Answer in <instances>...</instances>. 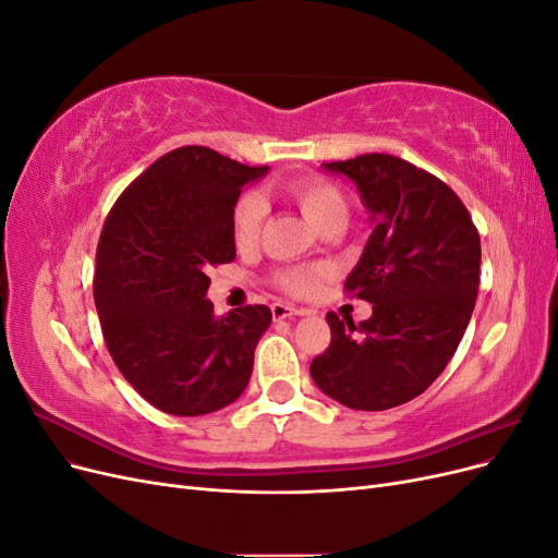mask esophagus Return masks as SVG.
I'll use <instances>...</instances> for the list:
<instances>
[{
    "label": "esophagus",
    "mask_w": 558,
    "mask_h": 558,
    "mask_svg": "<svg viewBox=\"0 0 558 558\" xmlns=\"http://www.w3.org/2000/svg\"><path fill=\"white\" fill-rule=\"evenodd\" d=\"M302 314H307V310L289 305V302H275V305H272V318L275 320L291 318V316H302Z\"/></svg>",
    "instance_id": "1"
}]
</instances>
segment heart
I'll use <instances>...</instances> for the list:
<instances>
[{
	"label": "heart",
	"mask_w": 558,
	"mask_h": 558,
	"mask_svg": "<svg viewBox=\"0 0 558 558\" xmlns=\"http://www.w3.org/2000/svg\"><path fill=\"white\" fill-rule=\"evenodd\" d=\"M281 193L295 202L298 209L305 214L307 221L320 230L328 223L342 221L347 223L349 202L337 185L324 177L302 174L281 183ZM265 221V202L256 193H244L232 207V240L238 248L256 246L260 238V228ZM326 275V267L320 265H289L275 272V283L281 291L291 295H310L320 277Z\"/></svg>",
	"instance_id": "b5f03b06"
}]
</instances>
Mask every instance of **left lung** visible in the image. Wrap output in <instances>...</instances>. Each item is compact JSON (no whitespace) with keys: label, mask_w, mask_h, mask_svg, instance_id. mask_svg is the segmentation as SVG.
I'll return each mask as SVG.
<instances>
[{"label":"left lung","mask_w":558,"mask_h":558,"mask_svg":"<svg viewBox=\"0 0 558 558\" xmlns=\"http://www.w3.org/2000/svg\"><path fill=\"white\" fill-rule=\"evenodd\" d=\"M324 167L356 183L373 214L344 281L373 316L356 326L328 312L330 347L310 373L344 408L391 410L424 393L461 342L480 291V232L459 195L408 160L365 154Z\"/></svg>","instance_id":"8db88e82"}]
</instances>
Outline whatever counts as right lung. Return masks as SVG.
I'll use <instances>...</instances> for the list:
<instances>
[{"instance_id":"obj_1","label":"right lung","mask_w":558,"mask_h":558,"mask_svg":"<svg viewBox=\"0 0 558 558\" xmlns=\"http://www.w3.org/2000/svg\"><path fill=\"white\" fill-rule=\"evenodd\" d=\"M265 172L181 146L134 179L107 216L93 286L99 324L116 367L165 414L221 410L251 379L272 312L246 305L214 316L207 269L234 260L232 207Z\"/></svg>"}]
</instances>
